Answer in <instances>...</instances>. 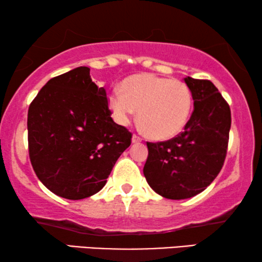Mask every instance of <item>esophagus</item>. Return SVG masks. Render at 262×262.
I'll return each instance as SVG.
<instances>
[{
	"label": "esophagus",
	"mask_w": 262,
	"mask_h": 262,
	"mask_svg": "<svg viewBox=\"0 0 262 262\" xmlns=\"http://www.w3.org/2000/svg\"><path fill=\"white\" fill-rule=\"evenodd\" d=\"M142 141H143V138L141 137V136H138L137 134H134V136H132V142L134 143H139Z\"/></svg>",
	"instance_id": "esophagus-1"
}]
</instances>
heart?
Returning <instances> with one entry per match:
<instances>
[{
    "instance_id": "heart-1",
    "label": "heart",
    "mask_w": 262,
    "mask_h": 262,
    "mask_svg": "<svg viewBox=\"0 0 262 262\" xmlns=\"http://www.w3.org/2000/svg\"><path fill=\"white\" fill-rule=\"evenodd\" d=\"M114 119L126 125L139 110L138 119L150 137L167 139L187 123L192 106L191 91L185 82L150 74L135 75L108 96Z\"/></svg>"
}]
</instances>
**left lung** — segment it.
Listing matches in <instances>:
<instances>
[{"instance_id":"obj_1","label":"left lung","mask_w":262,"mask_h":262,"mask_svg":"<svg viewBox=\"0 0 262 262\" xmlns=\"http://www.w3.org/2000/svg\"><path fill=\"white\" fill-rule=\"evenodd\" d=\"M194 108L184 131L163 142H146L143 173L154 191L167 199H186L203 192L223 167L231 112L210 80L185 77Z\"/></svg>"}]
</instances>
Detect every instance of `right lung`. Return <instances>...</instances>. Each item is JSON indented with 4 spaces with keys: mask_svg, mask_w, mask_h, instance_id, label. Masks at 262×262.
I'll return each mask as SVG.
<instances>
[{
    "mask_svg": "<svg viewBox=\"0 0 262 262\" xmlns=\"http://www.w3.org/2000/svg\"><path fill=\"white\" fill-rule=\"evenodd\" d=\"M78 67L50 80L28 108V154L46 188L78 200L98 193L132 134L112 119L106 91Z\"/></svg>",
    "mask_w": 262,
    "mask_h": 262,
    "instance_id": "obj_1",
    "label": "right lung"
}]
</instances>
